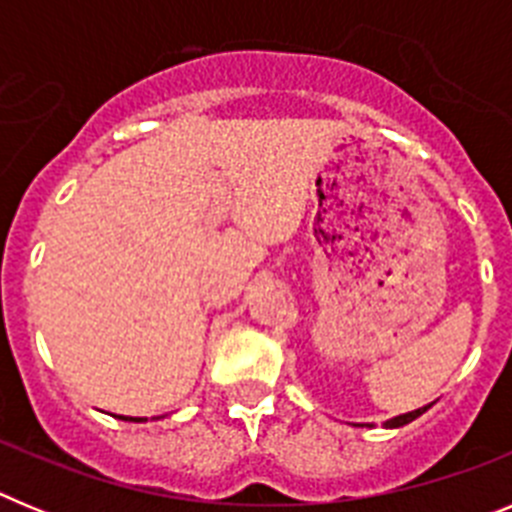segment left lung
<instances>
[{
  "instance_id": "1",
  "label": "left lung",
  "mask_w": 512,
  "mask_h": 512,
  "mask_svg": "<svg viewBox=\"0 0 512 512\" xmlns=\"http://www.w3.org/2000/svg\"><path fill=\"white\" fill-rule=\"evenodd\" d=\"M433 402H428V405H423V408H418V410H410V413H402V415H395V418H390V420H384V428H402V425H408V423H413L415 418H420V415L425 413V410L431 408ZM356 425H364V423H356ZM369 425V428H372V423H366Z\"/></svg>"
}]
</instances>
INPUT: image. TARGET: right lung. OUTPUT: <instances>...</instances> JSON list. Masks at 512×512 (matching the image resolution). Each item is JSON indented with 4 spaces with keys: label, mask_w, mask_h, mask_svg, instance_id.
Segmentation results:
<instances>
[{
    "label": "right lung",
    "mask_w": 512,
    "mask_h": 512,
    "mask_svg": "<svg viewBox=\"0 0 512 512\" xmlns=\"http://www.w3.org/2000/svg\"><path fill=\"white\" fill-rule=\"evenodd\" d=\"M115 418L130 420V423H143V420H146V418H133V415H115Z\"/></svg>",
    "instance_id": "right-lung-1"
}]
</instances>
